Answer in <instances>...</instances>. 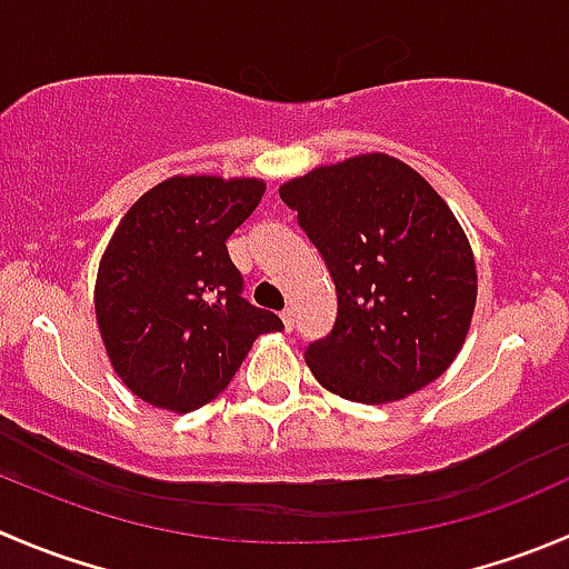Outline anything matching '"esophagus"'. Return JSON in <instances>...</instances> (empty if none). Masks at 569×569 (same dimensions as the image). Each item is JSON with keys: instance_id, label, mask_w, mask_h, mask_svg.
Masks as SVG:
<instances>
[{"instance_id": "esophagus-1", "label": "esophagus", "mask_w": 569, "mask_h": 569, "mask_svg": "<svg viewBox=\"0 0 569 569\" xmlns=\"http://www.w3.org/2000/svg\"><path fill=\"white\" fill-rule=\"evenodd\" d=\"M280 319H283L286 330L295 328V311H291V308H283V313H280Z\"/></svg>"}]
</instances>
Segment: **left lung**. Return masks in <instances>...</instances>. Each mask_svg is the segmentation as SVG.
<instances>
[{
    "instance_id": "left-lung-1",
    "label": "left lung",
    "mask_w": 569,
    "mask_h": 569,
    "mask_svg": "<svg viewBox=\"0 0 569 569\" xmlns=\"http://www.w3.org/2000/svg\"><path fill=\"white\" fill-rule=\"evenodd\" d=\"M336 286V322L306 347L313 378L380 406L459 356L478 295L470 241L442 197L389 156H358L280 186Z\"/></svg>"
}]
</instances>
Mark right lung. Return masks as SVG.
<instances>
[{
  "mask_svg": "<svg viewBox=\"0 0 569 569\" xmlns=\"http://www.w3.org/2000/svg\"><path fill=\"white\" fill-rule=\"evenodd\" d=\"M261 180L169 178L116 228L97 274V322L121 383L189 413L228 389L278 313L244 297L228 239L261 202Z\"/></svg>",
  "mask_w": 569,
  "mask_h": 569,
  "instance_id": "1",
  "label": "right lung"
}]
</instances>
